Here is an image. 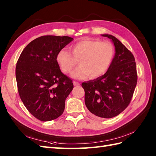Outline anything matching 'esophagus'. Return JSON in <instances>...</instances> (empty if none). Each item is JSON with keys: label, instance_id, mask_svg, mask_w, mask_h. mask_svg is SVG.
Instances as JSON below:
<instances>
[{"label": "esophagus", "instance_id": "esophagus-1", "mask_svg": "<svg viewBox=\"0 0 156 156\" xmlns=\"http://www.w3.org/2000/svg\"><path fill=\"white\" fill-rule=\"evenodd\" d=\"M73 84H74V85L75 86V87H76V86H77V87H78V86H80V83H78V82H76V81H74L73 82Z\"/></svg>", "mask_w": 156, "mask_h": 156}]
</instances>
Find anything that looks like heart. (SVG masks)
Wrapping results in <instances>:
<instances>
[{"label": "heart", "mask_w": 156, "mask_h": 156, "mask_svg": "<svg viewBox=\"0 0 156 156\" xmlns=\"http://www.w3.org/2000/svg\"><path fill=\"white\" fill-rule=\"evenodd\" d=\"M71 53L65 49L58 51L56 61L62 70L70 73L78 63L80 66L72 72V78H97L103 76L110 68L115 57V48L110 42L92 39H83L70 46Z\"/></svg>", "instance_id": "b5f03b06"}]
</instances>
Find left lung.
<instances>
[{"label":"left lung","mask_w":156,"mask_h":156,"mask_svg":"<svg viewBox=\"0 0 156 156\" xmlns=\"http://www.w3.org/2000/svg\"><path fill=\"white\" fill-rule=\"evenodd\" d=\"M113 43L115 54L110 68L103 76L84 82V101L88 111L101 118L117 116L130 103L136 87V64L132 53L116 38L101 35Z\"/></svg>","instance_id":"8db88e82"}]
</instances>
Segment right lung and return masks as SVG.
Returning <instances> with one entry per match:
<instances>
[{
	"label": "right lung",
	"instance_id": "1",
	"mask_svg": "<svg viewBox=\"0 0 156 156\" xmlns=\"http://www.w3.org/2000/svg\"><path fill=\"white\" fill-rule=\"evenodd\" d=\"M73 38L45 35L31 41L16 66V80L23 104L35 118L51 121L62 115L66 98L74 88L56 61L58 51Z\"/></svg>",
	"mask_w": 156,
	"mask_h": 156
}]
</instances>
